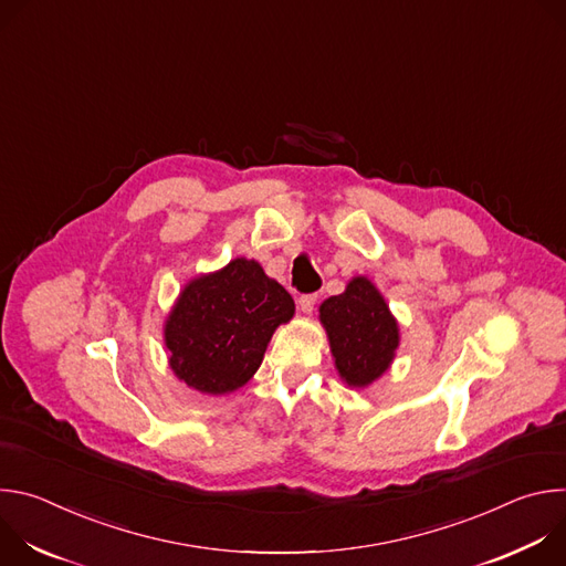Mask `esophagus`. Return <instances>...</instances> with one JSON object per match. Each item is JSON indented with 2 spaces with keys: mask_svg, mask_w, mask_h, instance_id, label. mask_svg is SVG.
Here are the masks:
<instances>
[{
  "mask_svg": "<svg viewBox=\"0 0 566 566\" xmlns=\"http://www.w3.org/2000/svg\"><path fill=\"white\" fill-rule=\"evenodd\" d=\"M315 302H317V295H315V293H311V295H302V297L297 300V304H300V311H302V313H306V315L313 311Z\"/></svg>",
  "mask_w": 566,
  "mask_h": 566,
  "instance_id": "esophagus-1",
  "label": "esophagus"
}]
</instances>
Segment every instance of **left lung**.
Segmentation results:
<instances>
[{"label":"left lung","mask_w":566,"mask_h":566,"mask_svg":"<svg viewBox=\"0 0 566 566\" xmlns=\"http://www.w3.org/2000/svg\"><path fill=\"white\" fill-rule=\"evenodd\" d=\"M317 311L347 387L365 389L391 367L400 345L398 319L369 277H352L343 293L327 297Z\"/></svg>","instance_id":"left-lung-1"}]
</instances>
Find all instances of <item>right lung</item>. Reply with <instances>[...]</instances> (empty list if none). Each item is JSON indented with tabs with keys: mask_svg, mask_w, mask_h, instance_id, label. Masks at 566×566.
<instances>
[{
	"mask_svg": "<svg viewBox=\"0 0 566 566\" xmlns=\"http://www.w3.org/2000/svg\"><path fill=\"white\" fill-rule=\"evenodd\" d=\"M293 313V297L260 262L234 258L192 277L175 300L164 322L170 369L199 394H230L255 376Z\"/></svg>",
	"mask_w": 566,
	"mask_h": 566,
	"instance_id": "obj_1",
	"label": "right lung"
}]
</instances>
